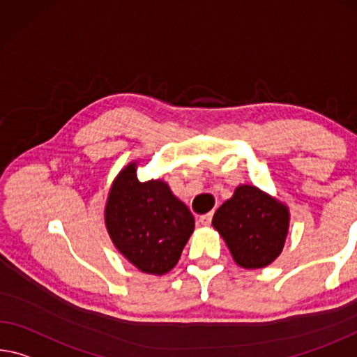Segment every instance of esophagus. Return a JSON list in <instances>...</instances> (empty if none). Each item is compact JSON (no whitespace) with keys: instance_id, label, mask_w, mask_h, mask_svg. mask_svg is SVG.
Masks as SVG:
<instances>
[{"instance_id":"34e87169","label":"esophagus","mask_w":357,"mask_h":357,"mask_svg":"<svg viewBox=\"0 0 357 357\" xmlns=\"http://www.w3.org/2000/svg\"><path fill=\"white\" fill-rule=\"evenodd\" d=\"M211 219H213V213H206V214H203V216L199 218V222L202 225H205V227H208V225L211 224Z\"/></svg>"}]
</instances>
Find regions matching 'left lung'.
I'll list each match as a JSON object with an SVG mask.
<instances>
[{
    "label": "left lung",
    "instance_id": "1",
    "mask_svg": "<svg viewBox=\"0 0 357 357\" xmlns=\"http://www.w3.org/2000/svg\"><path fill=\"white\" fill-rule=\"evenodd\" d=\"M291 213L286 203L250 184H240L218 208L213 227L219 231L241 268L270 265L282 252Z\"/></svg>",
    "mask_w": 357,
    "mask_h": 357
}]
</instances>
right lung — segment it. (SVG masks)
I'll return each mask as SVG.
<instances>
[{"label":"right lung","instance_id":"obj_1","mask_svg":"<svg viewBox=\"0 0 357 357\" xmlns=\"http://www.w3.org/2000/svg\"><path fill=\"white\" fill-rule=\"evenodd\" d=\"M138 163H127L112 181L105 225L112 245L130 264L143 273L162 276L178 264L195 219L163 179L141 183Z\"/></svg>","mask_w":357,"mask_h":357}]
</instances>
